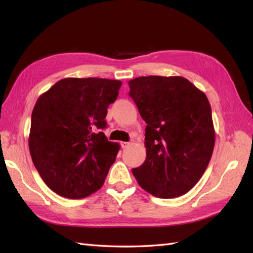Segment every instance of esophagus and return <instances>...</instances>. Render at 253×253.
Returning <instances> with one entry per match:
<instances>
[{
  "mask_svg": "<svg viewBox=\"0 0 253 253\" xmlns=\"http://www.w3.org/2000/svg\"><path fill=\"white\" fill-rule=\"evenodd\" d=\"M130 142H126V141H123V142H121V146H122V148L123 149H125V148H128L130 146Z\"/></svg>",
  "mask_w": 253,
  "mask_h": 253,
  "instance_id": "esophagus-1",
  "label": "esophagus"
}]
</instances>
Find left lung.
Returning a JSON list of instances; mask_svg holds the SVG:
<instances>
[{
	"label": "left lung",
	"mask_w": 253,
	"mask_h": 253,
	"mask_svg": "<svg viewBox=\"0 0 253 253\" xmlns=\"http://www.w3.org/2000/svg\"><path fill=\"white\" fill-rule=\"evenodd\" d=\"M128 84L147 123V158L133 176L155 197L185 195L206 171L215 142L207 95L179 76L138 77Z\"/></svg>",
	"instance_id": "8db88e82"
}]
</instances>
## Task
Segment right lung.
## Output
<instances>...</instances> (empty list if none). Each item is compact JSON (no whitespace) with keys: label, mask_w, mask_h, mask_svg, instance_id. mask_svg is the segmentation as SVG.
<instances>
[{"label":"right lung","mask_w":253,"mask_h":253,"mask_svg":"<svg viewBox=\"0 0 253 253\" xmlns=\"http://www.w3.org/2000/svg\"><path fill=\"white\" fill-rule=\"evenodd\" d=\"M120 80L65 78L38 99L31 114L30 155L51 190L68 199L90 196L103 186L120 144L107 140V107Z\"/></svg>","instance_id":"right-lung-1"}]
</instances>
